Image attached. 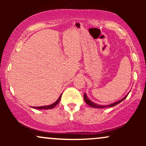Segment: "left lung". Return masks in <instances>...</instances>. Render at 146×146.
<instances>
[{"label":"left lung","mask_w":146,"mask_h":146,"mask_svg":"<svg viewBox=\"0 0 146 146\" xmlns=\"http://www.w3.org/2000/svg\"><path fill=\"white\" fill-rule=\"evenodd\" d=\"M128 93L126 95H125L124 98H122L121 100H119V101H117V102H114V103L110 104H108V105H100V104H98L95 103V102H92L91 100H90V99L88 98V96H87L86 93H84V101L89 106L92 107V108H108V107H113V106H115L117 105L118 104H119L120 102H121L122 101H123V100H125V99L127 98V96H128Z\"/></svg>","instance_id":"left-lung-1"}]
</instances>
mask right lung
Here are the masks:
<instances>
[{
	"label": "right lung",
	"mask_w": 146,
	"mask_h": 146,
	"mask_svg": "<svg viewBox=\"0 0 146 146\" xmlns=\"http://www.w3.org/2000/svg\"><path fill=\"white\" fill-rule=\"evenodd\" d=\"M61 96L62 94L60 95V96L59 97V98L57 100V101H56L54 103H53L51 105H48V106H39V107H34L33 106V108H36V109H39V110H47V109H51V108H54L59 103V102L60 101V99H61Z\"/></svg>",
	"instance_id": "right-lung-1"
}]
</instances>
